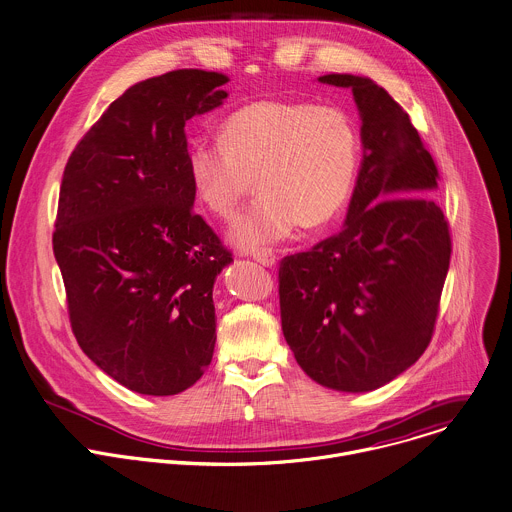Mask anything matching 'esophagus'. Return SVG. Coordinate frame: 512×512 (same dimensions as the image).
<instances>
[{"label": "esophagus", "mask_w": 512, "mask_h": 512, "mask_svg": "<svg viewBox=\"0 0 512 512\" xmlns=\"http://www.w3.org/2000/svg\"><path fill=\"white\" fill-rule=\"evenodd\" d=\"M253 259L257 263H261L263 267H273L275 265V253H271V251H257V253H253Z\"/></svg>", "instance_id": "1"}]
</instances>
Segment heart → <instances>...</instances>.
<instances>
[{
  "mask_svg": "<svg viewBox=\"0 0 512 512\" xmlns=\"http://www.w3.org/2000/svg\"><path fill=\"white\" fill-rule=\"evenodd\" d=\"M360 156V130L344 108L269 98L231 112L217 142L197 140L189 175L199 201L219 219L237 213L255 177L259 197L235 219L229 241L259 251L295 225L317 229L342 213Z\"/></svg>",
  "mask_w": 512,
  "mask_h": 512,
  "instance_id": "obj_1",
  "label": "heart"
}]
</instances>
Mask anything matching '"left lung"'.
Returning a JSON list of instances; mask_svg holds the SVG:
<instances>
[{"instance_id": "8db88e82", "label": "left lung", "mask_w": 512, "mask_h": 512, "mask_svg": "<svg viewBox=\"0 0 512 512\" xmlns=\"http://www.w3.org/2000/svg\"><path fill=\"white\" fill-rule=\"evenodd\" d=\"M319 82L352 88L364 158L344 229L279 265L281 327L311 380L370 392L428 348L452 241L432 199L438 168L404 108L364 76Z\"/></svg>"}]
</instances>
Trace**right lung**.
Listing matches in <instances>:
<instances>
[{
  "mask_svg": "<svg viewBox=\"0 0 512 512\" xmlns=\"http://www.w3.org/2000/svg\"><path fill=\"white\" fill-rule=\"evenodd\" d=\"M227 82L189 68L130 86L64 168L52 243L72 331L138 394L185 392L213 360V285L233 257L193 211L185 124L221 106Z\"/></svg>",
  "mask_w": 512,
  "mask_h": 512,
  "instance_id": "obj_1",
  "label": "right lung"
}]
</instances>
